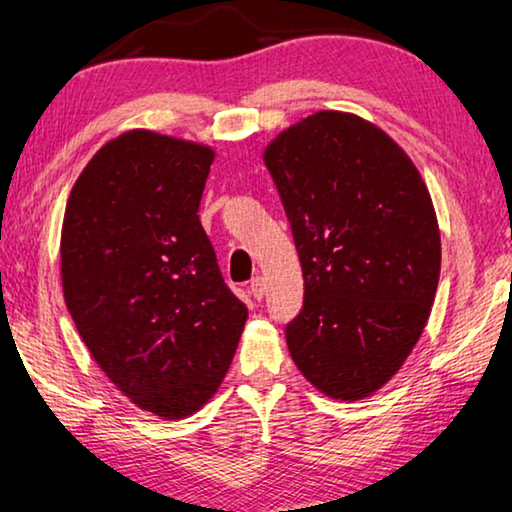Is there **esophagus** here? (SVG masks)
Segmentation results:
<instances>
[{
  "label": "esophagus",
  "instance_id": "esophagus-1",
  "mask_svg": "<svg viewBox=\"0 0 512 512\" xmlns=\"http://www.w3.org/2000/svg\"><path fill=\"white\" fill-rule=\"evenodd\" d=\"M249 291H251V295H254L256 300H263V298H265V293H268V286H265V279H263V277L251 279Z\"/></svg>",
  "mask_w": 512,
  "mask_h": 512
}]
</instances>
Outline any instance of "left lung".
Returning a JSON list of instances; mask_svg holds the SVG:
<instances>
[{"mask_svg": "<svg viewBox=\"0 0 512 512\" xmlns=\"http://www.w3.org/2000/svg\"><path fill=\"white\" fill-rule=\"evenodd\" d=\"M291 221L305 305L286 328L302 376L325 397L379 392L425 330L441 272L427 184L381 127L318 110L263 150Z\"/></svg>", "mask_w": 512, "mask_h": 512, "instance_id": "1", "label": "left lung"}]
</instances>
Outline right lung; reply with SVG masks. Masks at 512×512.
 Here are the masks:
<instances>
[{"mask_svg":"<svg viewBox=\"0 0 512 512\" xmlns=\"http://www.w3.org/2000/svg\"><path fill=\"white\" fill-rule=\"evenodd\" d=\"M214 154L124 131L78 175L62 221L64 302L80 339L129 402L164 420L210 402L247 321L198 219Z\"/></svg>","mask_w":512,"mask_h":512,"instance_id":"1","label":"right lung"}]
</instances>
